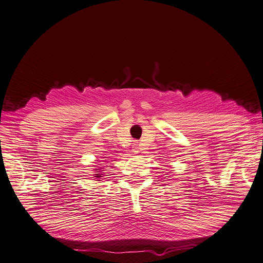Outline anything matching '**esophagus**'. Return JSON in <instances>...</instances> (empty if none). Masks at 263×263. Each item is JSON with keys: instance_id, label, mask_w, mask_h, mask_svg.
Listing matches in <instances>:
<instances>
[{"instance_id": "1", "label": "esophagus", "mask_w": 263, "mask_h": 263, "mask_svg": "<svg viewBox=\"0 0 263 263\" xmlns=\"http://www.w3.org/2000/svg\"><path fill=\"white\" fill-rule=\"evenodd\" d=\"M133 152L134 153L140 152V144H138V142H134L133 143Z\"/></svg>"}]
</instances>
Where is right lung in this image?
I'll list each match as a JSON object with an SVG mask.
<instances>
[{
	"mask_svg": "<svg viewBox=\"0 0 263 263\" xmlns=\"http://www.w3.org/2000/svg\"><path fill=\"white\" fill-rule=\"evenodd\" d=\"M96 172H95V174H93V178H101L102 177V172L104 171V170H101V167H98V170H95ZM98 181V180H97Z\"/></svg>",
	"mask_w": 263,
	"mask_h": 263,
	"instance_id": "obj_1",
	"label": "right lung"
}]
</instances>
